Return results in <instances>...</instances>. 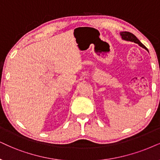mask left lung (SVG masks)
Wrapping results in <instances>:
<instances>
[{
  "label": "left lung",
  "instance_id": "obj_1",
  "mask_svg": "<svg viewBox=\"0 0 160 160\" xmlns=\"http://www.w3.org/2000/svg\"><path fill=\"white\" fill-rule=\"evenodd\" d=\"M120 35H121V37H122V40H126V41L134 42V43H137L139 46H140L141 47L144 48L146 50H148L146 47H145V46L143 45V44L138 40V38H137L134 35H133L132 33H131V32H120Z\"/></svg>",
  "mask_w": 160,
  "mask_h": 160
}]
</instances>
